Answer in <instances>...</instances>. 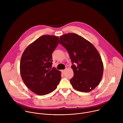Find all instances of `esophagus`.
<instances>
[{"mask_svg":"<svg viewBox=\"0 0 123 123\" xmlns=\"http://www.w3.org/2000/svg\"><path fill=\"white\" fill-rule=\"evenodd\" d=\"M65 71H66L65 69H63V70H62V73L63 74H64V73L65 72Z\"/></svg>","mask_w":123,"mask_h":123,"instance_id":"34e87169","label":"esophagus"}]
</instances>
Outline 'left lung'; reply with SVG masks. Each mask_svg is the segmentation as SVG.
<instances>
[{
	"label": "left lung",
	"mask_w": 123,
	"mask_h": 123,
	"mask_svg": "<svg viewBox=\"0 0 123 123\" xmlns=\"http://www.w3.org/2000/svg\"><path fill=\"white\" fill-rule=\"evenodd\" d=\"M68 51L72 60L74 77L70 80L74 88L81 92H89L98 85L103 76L101 57L94 46L79 35L69 33L59 39Z\"/></svg>",
	"instance_id": "8db88e82"
}]
</instances>
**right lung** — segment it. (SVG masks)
Masks as SVG:
<instances>
[{
  "label": "right lung",
  "mask_w": 123,
  "mask_h": 123,
  "mask_svg": "<svg viewBox=\"0 0 123 123\" xmlns=\"http://www.w3.org/2000/svg\"><path fill=\"white\" fill-rule=\"evenodd\" d=\"M58 42L57 37L44 35L29 45L22 55V79L28 88L37 94L44 95L52 92L60 81V72L51 68L52 53Z\"/></svg>",
  "instance_id": "add662e5"
}]
</instances>
